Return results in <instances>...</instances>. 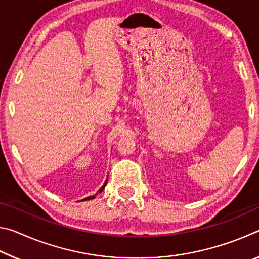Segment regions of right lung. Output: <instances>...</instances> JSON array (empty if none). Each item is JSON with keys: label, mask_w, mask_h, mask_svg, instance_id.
Masks as SVG:
<instances>
[{"label": "right lung", "mask_w": 259, "mask_h": 259, "mask_svg": "<svg viewBox=\"0 0 259 259\" xmlns=\"http://www.w3.org/2000/svg\"><path fill=\"white\" fill-rule=\"evenodd\" d=\"M106 183H107V181L105 182V184H104V185H103L102 187H100V190L98 191V193H102V192H103V190H104V188H105V186H106ZM94 198H95V196H88V198L83 199L82 201H88V200H91V199H94Z\"/></svg>", "instance_id": "1"}]
</instances>
